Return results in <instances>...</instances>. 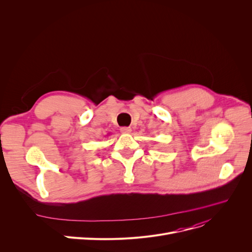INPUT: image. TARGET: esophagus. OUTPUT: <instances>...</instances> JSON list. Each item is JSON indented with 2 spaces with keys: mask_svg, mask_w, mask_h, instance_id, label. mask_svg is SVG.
Segmentation results:
<instances>
[{
  "mask_svg": "<svg viewBox=\"0 0 252 252\" xmlns=\"http://www.w3.org/2000/svg\"><path fill=\"white\" fill-rule=\"evenodd\" d=\"M121 131L123 134H129L131 131V128L130 127H126V126H124V127H121Z\"/></svg>",
  "mask_w": 252,
  "mask_h": 252,
  "instance_id": "1",
  "label": "esophagus"
}]
</instances>
